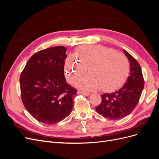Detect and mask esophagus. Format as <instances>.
Listing matches in <instances>:
<instances>
[{"mask_svg": "<svg viewBox=\"0 0 159 159\" xmlns=\"http://www.w3.org/2000/svg\"><path fill=\"white\" fill-rule=\"evenodd\" d=\"M78 94H81V95H84L85 96H89L90 95L89 93L85 92V91H78Z\"/></svg>", "mask_w": 159, "mask_h": 159, "instance_id": "1", "label": "esophagus"}]
</instances>
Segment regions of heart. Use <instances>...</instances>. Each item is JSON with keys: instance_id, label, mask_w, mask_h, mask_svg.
<instances>
[{"instance_id": "obj_1", "label": "heart", "mask_w": 159, "mask_h": 159, "mask_svg": "<svg viewBox=\"0 0 159 159\" xmlns=\"http://www.w3.org/2000/svg\"><path fill=\"white\" fill-rule=\"evenodd\" d=\"M89 74L81 79L78 86L85 91L101 88L105 91L118 89L127 80L130 71L127 57L102 45L81 47L65 61L67 79L75 84L87 71Z\"/></svg>"}]
</instances>
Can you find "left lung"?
<instances>
[{"label":"left lung","instance_id":"1","mask_svg":"<svg viewBox=\"0 0 159 159\" xmlns=\"http://www.w3.org/2000/svg\"><path fill=\"white\" fill-rule=\"evenodd\" d=\"M124 53L131 65L126 83L115 92L102 94V103L95 107L99 115L111 120L123 119L133 111L139 103L145 85L138 61L126 50Z\"/></svg>","mask_w":159,"mask_h":159}]
</instances>
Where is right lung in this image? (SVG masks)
I'll return each mask as SVG.
<instances>
[{
	"label": "right lung",
	"instance_id": "obj_1",
	"mask_svg": "<svg viewBox=\"0 0 159 159\" xmlns=\"http://www.w3.org/2000/svg\"><path fill=\"white\" fill-rule=\"evenodd\" d=\"M66 48L58 46L36 52L20 77L22 102L37 121L56 124L70 114L77 90L66 83Z\"/></svg>",
	"mask_w": 159,
	"mask_h": 159
}]
</instances>
